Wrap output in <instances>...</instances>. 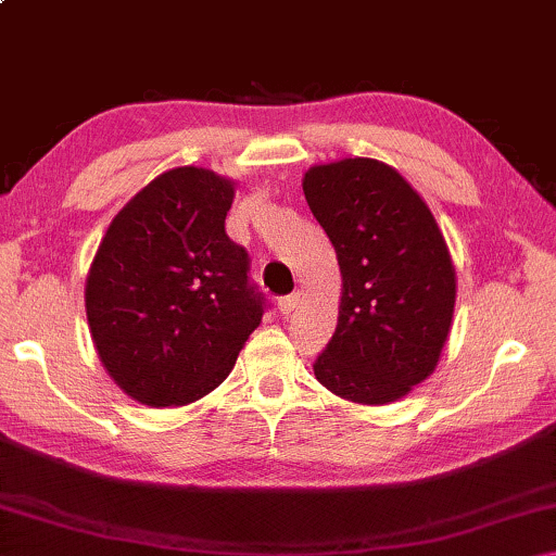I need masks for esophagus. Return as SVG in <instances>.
Masks as SVG:
<instances>
[{
    "label": "esophagus",
    "instance_id": "esophagus-1",
    "mask_svg": "<svg viewBox=\"0 0 556 556\" xmlns=\"http://www.w3.org/2000/svg\"><path fill=\"white\" fill-rule=\"evenodd\" d=\"M299 301H301V294H299V291H294V294H289V296H281L279 299V314L281 316H291V314H294V308L299 306Z\"/></svg>",
    "mask_w": 556,
    "mask_h": 556
}]
</instances>
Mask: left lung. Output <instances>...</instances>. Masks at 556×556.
Listing matches in <instances>:
<instances>
[{"mask_svg":"<svg viewBox=\"0 0 556 556\" xmlns=\"http://www.w3.org/2000/svg\"><path fill=\"white\" fill-rule=\"evenodd\" d=\"M341 267L336 333L316 380L355 404H390L439 365L456 304V269L425 199L368 156L316 164L301 178Z\"/></svg>","mask_w":556,"mask_h":556,"instance_id":"8db88e82","label":"left lung"}]
</instances>
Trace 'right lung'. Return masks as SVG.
I'll use <instances>...</instances> for the list:
<instances>
[{
	"label": "right lung",
	"mask_w": 556,
	"mask_h": 556,
	"mask_svg": "<svg viewBox=\"0 0 556 556\" xmlns=\"http://www.w3.org/2000/svg\"><path fill=\"white\" fill-rule=\"evenodd\" d=\"M232 178L176 166L112 218L86 279L102 368L147 407H184L228 378L265 301L225 235Z\"/></svg>",
	"instance_id": "add662e5"
}]
</instances>
